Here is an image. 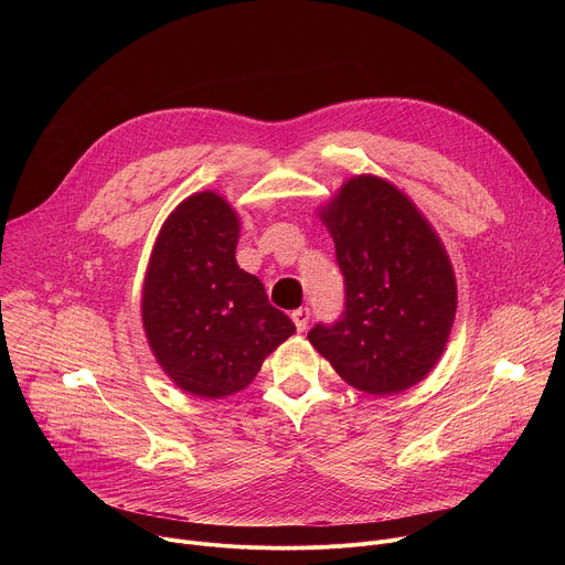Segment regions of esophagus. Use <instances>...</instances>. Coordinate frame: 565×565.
I'll list each match as a JSON object with an SVG mask.
<instances>
[{"mask_svg":"<svg viewBox=\"0 0 565 565\" xmlns=\"http://www.w3.org/2000/svg\"><path fill=\"white\" fill-rule=\"evenodd\" d=\"M290 317H292V321H295L297 331H303V329L308 327V319H310V308H308V306H301V308L292 310V312H290Z\"/></svg>","mask_w":565,"mask_h":565,"instance_id":"1","label":"esophagus"}]
</instances>
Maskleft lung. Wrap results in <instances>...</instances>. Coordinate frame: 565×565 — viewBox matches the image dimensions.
<instances>
[{"mask_svg":"<svg viewBox=\"0 0 565 565\" xmlns=\"http://www.w3.org/2000/svg\"><path fill=\"white\" fill-rule=\"evenodd\" d=\"M321 218L335 241L344 310L315 324L310 344L364 393L414 386L443 355L456 315V279L436 232L375 177L351 179Z\"/></svg>","mask_w":565,"mask_h":565,"instance_id":"8db88e82","label":"left lung"}]
</instances>
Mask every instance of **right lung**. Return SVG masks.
<instances>
[{
	"instance_id": "1",
	"label": "right lung",
	"mask_w": 565,
	"mask_h": 565,
	"mask_svg": "<svg viewBox=\"0 0 565 565\" xmlns=\"http://www.w3.org/2000/svg\"><path fill=\"white\" fill-rule=\"evenodd\" d=\"M238 221L214 192L185 199L160 230L142 288V324L163 371L188 393L225 397L253 382L295 333L264 284L241 270Z\"/></svg>"
}]
</instances>
